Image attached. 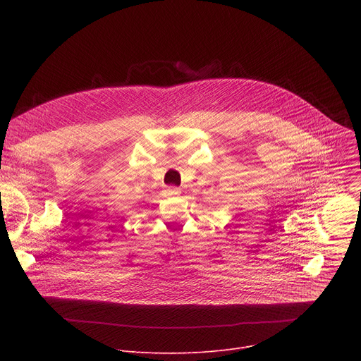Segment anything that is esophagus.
Segmentation results:
<instances>
[{
  "instance_id": "esophagus-1",
  "label": "esophagus",
  "mask_w": 361,
  "mask_h": 361,
  "mask_svg": "<svg viewBox=\"0 0 361 361\" xmlns=\"http://www.w3.org/2000/svg\"><path fill=\"white\" fill-rule=\"evenodd\" d=\"M180 192H181V190L177 188V187H169V188L166 190V194H167V195H178Z\"/></svg>"
}]
</instances>
